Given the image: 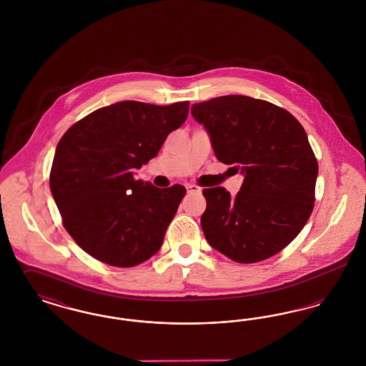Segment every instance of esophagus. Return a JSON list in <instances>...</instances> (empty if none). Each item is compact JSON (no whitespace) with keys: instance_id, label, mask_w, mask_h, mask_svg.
<instances>
[{"instance_id":"34e87169","label":"esophagus","mask_w":366,"mask_h":366,"mask_svg":"<svg viewBox=\"0 0 366 366\" xmlns=\"http://www.w3.org/2000/svg\"><path fill=\"white\" fill-rule=\"evenodd\" d=\"M187 191H188V193H200L202 189L197 185H194V184H188L187 185Z\"/></svg>"}]
</instances>
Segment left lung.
<instances>
[{"label":"left lung","instance_id":"obj_1","mask_svg":"<svg viewBox=\"0 0 366 366\" xmlns=\"http://www.w3.org/2000/svg\"><path fill=\"white\" fill-rule=\"evenodd\" d=\"M191 114L217 159L244 175L236 196L203 189L200 224L209 245L239 263L276 255L313 211L318 163L303 126L287 109L240 94L193 104Z\"/></svg>","mask_w":366,"mask_h":366}]
</instances>
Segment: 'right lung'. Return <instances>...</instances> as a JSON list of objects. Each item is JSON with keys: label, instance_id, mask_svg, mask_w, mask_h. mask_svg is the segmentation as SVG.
<instances>
[{"label": "right lung", "instance_id": "add662e5", "mask_svg": "<svg viewBox=\"0 0 366 366\" xmlns=\"http://www.w3.org/2000/svg\"><path fill=\"white\" fill-rule=\"evenodd\" d=\"M188 112L189 102H121L89 114L60 139L51 191L66 230L90 257L132 267L160 249L187 189H160L133 172L157 157Z\"/></svg>", "mask_w": 366, "mask_h": 366}]
</instances>
